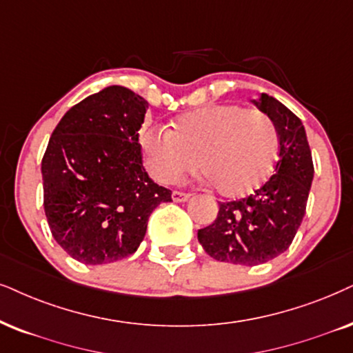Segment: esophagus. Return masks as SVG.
Instances as JSON below:
<instances>
[{
	"label": "esophagus",
	"mask_w": 353,
	"mask_h": 353,
	"mask_svg": "<svg viewBox=\"0 0 353 353\" xmlns=\"http://www.w3.org/2000/svg\"><path fill=\"white\" fill-rule=\"evenodd\" d=\"M190 199L189 194H184V192H179V190H174L172 192V200L176 203H182V202H187V200Z\"/></svg>",
	"instance_id": "esophagus-1"
}]
</instances>
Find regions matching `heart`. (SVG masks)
Wrapping results in <instances>:
<instances>
[{
  "label": "heart",
  "mask_w": 353,
  "mask_h": 353,
  "mask_svg": "<svg viewBox=\"0 0 353 353\" xmlns=\"http://www.w3.org/2000/svg\"><path fill=\"white\" fill-rule=\"evenodd\" d=\"M141 150L151 176L176 184L200 169L218 194L241 199L270 179L279 156V132L261 110L238 104H215L174 120L172 132L148 128Z\"/></svg>",
  "instance_id": "b5f03b06"
}]
</instances>
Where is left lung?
<instances>
[{
	"label": "left lung",
	"mask_w": 353,
	"mask_h": 353,
	"mask_svg": "<svg viewBox=\"0 0 353 353\" xmlns=\"http://www.w3.org/2000/svg\"><path fill=\"white\" fill-rule=\"evenodd\" d=\"M251 102L279 132L275 174L248 199L220 203L216 220L197 233L210 257L236 265H261L287 251L305 216L314 177L301 120L264 92Z\"/></svg>",
	"instance_id": "8db88e82"
}]
</instances>
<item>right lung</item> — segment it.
Returning a JSON list of instances; mask_svg holds the SVG:
<instances>
[{
	"instance_id": "obj_1",
	"label": "right lung",
	"mask_w": 353,
	"mask_h": 353,
	"mask_svg": "<svg viewBox=\"0 0 353 353\" xmlns=\"http://www.w3.org/2000/svg\"><path fill=\"white\" fill-rule=\"evenodd\" d=\"M148 102L107 86L73 105L42 159L43 208L53 238L88 265L122 261L145 238L148 218L171 190L145 171L138 130Z\"/></svg>"
}]
</instances>
